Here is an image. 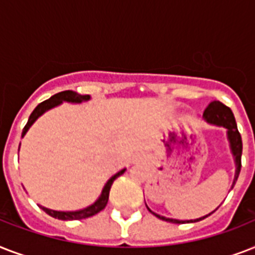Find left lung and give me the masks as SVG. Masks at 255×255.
Segmentation results:
<instances>
[{"label": "left lung", "instance_id": "obj_1", "mask_svg": "<svg viewBox=\"0 0 255 255\" xmlns=\"http://www.w3.org/2000/svg\"><path fill=\"white\" fill-rule=\"evenodd\" d=\"M204 118H205L206 122H209L212 124H217V126H222V127L228 128V137H229L230 141V148H232V152H233L234 157H236V165H237V169H236V177H234V182L237 181L238 174L241 172V156H242V139H241V133L238 132L237 128V123H236V119H234V115L232 110H230L228 106H225L221 102H218V100H213V102H210L209 106L205 108V111H204ZM148 208V206H147ZM148 210L151 212L153 216H156L160 220H164V221L168 222H173V224H181V222H197L201 221L205 217L197 218V220H190V221H180V220H173V218H167L163 217V216H160V214L153 213L149 208Z\"/></svg>", "mask_w": 255, "mask_h": 255}]
</instances>
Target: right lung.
<instances>
[{"label": "right lung", "instance_id": "obj_1", "mask_svg": "<svg viewBox=\"0 0 255 255\" xmlns=\"http://www.w3.org/2000/svg\"><path fill=\"white\" fill-rule=\"evenodd\" d=\"M88 99H90V96L88 95H81V94H78V92L75 91H71V90L58 92V94L51 96L50 99L42 102V103H39L37 107L34 108V111L31 112V115H30L29 120H27V123H26V126L23 127V129H22V136L25 135L26 131L30 128V126H31L43 112H46L47 110H50V108L55 107L58 104H61L63 100H66V102H71V103H81L82 100ZM124 172H126V169H122L120 172L114 174V176L107 181V184H106V186L103 188V190H102L100 197L98 198L91 206H88L86 209L77 210V212H57V210L47 209V208H43V206H41V208L43 209V212H46V213L49 214V216H51V217L58 218V220H65V221H69V220H83V218H88L91 217V216H95V214L99 213L100 210H103L104 208H106L112 182L115 181L116 178L119 177L120 174H123Z\"/></svg>", "mask_w": 255, "mask_h": 255}]
</instances>
